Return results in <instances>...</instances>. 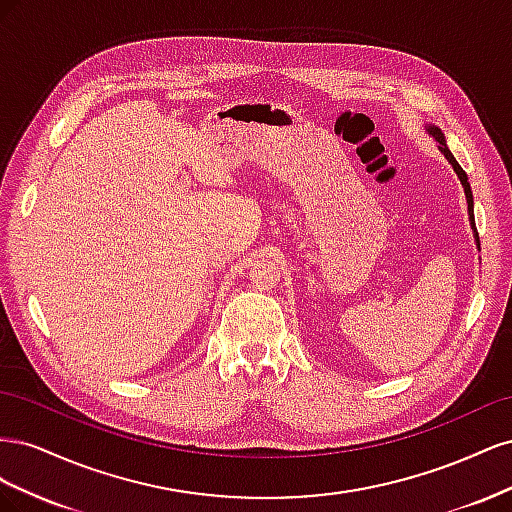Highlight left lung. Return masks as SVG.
Here are the masks:
<instances>
[{"label": "left lung", "instance_id": "left-lung-1", "mask_svg": "<svg viewBox=\"0 0 512 512\" xmlns=\"http://www.w3.org/2000/svg\"><path fill=\"white\" fill-rule=\"evenodd\" d=\"M429 132L438 138V143H440V151L444 153L446 156V160L453 164V168H455V173H457V177L461 179V185H463V190H466V198H468V209H470V222H472V228H476V224H474V198H472V190H470V183H468V175H466V170H463L459 164H457V160L453 158V153L448 151V147H446V143H444V136L440 134V130H436V128H429ZM478 237V235H476Z\"/></svg>", "mask_w": 512, "mask_h": 512}]
</instances>
